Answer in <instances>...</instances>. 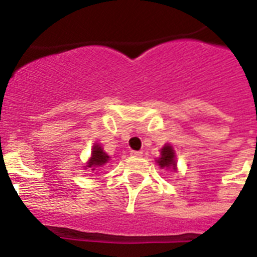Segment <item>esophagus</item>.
Masks as SVG:
<instances>
[{
    "instance_id": "esophagus-1",
    "label": "esophagus",
    "mask_w": 257,
    "mask_h": 257,
    "mask_svg": "<svg viewBox=\"0 0 257 257\" xmlns=\"http://www.w3.org/2000/svg\"><path fill=\"white\" fill-rule=\"evenodd\" d=\"M131 155H132L133 157H140V156H143V152H141V151H132V152H131Z\"/></svg>"
}]
</instances>
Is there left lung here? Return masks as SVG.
<instances>
[{
    "label": "left lung",
    "mask_w": 257,
    "mask_h": 257,
    "mask_svg": "<svg viewBox=\"0 0 257 257\" xmlns=\"http://www.w3.org/2000/svg\"><path fill=\"white\" fill-rule=\"evenodd\" d=\"M161 157H159L157 164L160 165V168H167V169H173L176 171V160H175V151L172 148L171 145L167 144L161 148Z\"/></svg>",
    "instance_id": "1"
}]
</instances>
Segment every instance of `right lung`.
Returning a JSON list of instances; mask_svg holds the SVG:
<instances>
[{
    "label": "right lung",
    "instance_id": "obj_1",
    "mask_svg": "<svg viewBox=\"0 0 257 257\" xmlns=\"http://www.w3.org/2000/svg\"><path fill=\"white\" fill-rule=\"evenodd\" d=\"M109 160V156L104 152V149L100 144H94L92 149V156L88 160L85 167L88 168H92V171H94V168H98V167H102L104 164H106Z\"/></svg>",
    "mask_w": 257,
    "mask_h": 257
}]
</instances>
